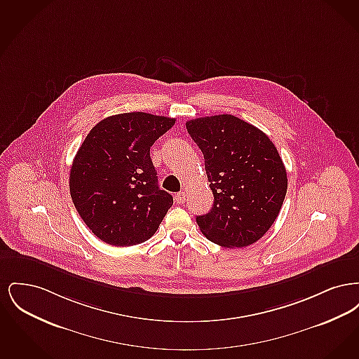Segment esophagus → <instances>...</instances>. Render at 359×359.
Here are the masks:
<instances>
[{"label": "esophagus", "mask_w": 359, "mask_h": 359, "mask_svg": "<svg viewBox=\"0 0 359 359\" xmlns=\"http://www.w3.org/2000/svg\"><path fill=\"white\" fill-rule=\"evenodd\" d=\"M175 201H176L177 203H180V205L186 203V192H179V194H176V195H175Z\"/></svg>", "instance_id": "1"}]
</instances>
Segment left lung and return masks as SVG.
Instances as JSON below:
<instances>
[{"mask_svg":"<svg viewBox=\"0 0 359 359\" xmlns=\"http://www.w3.org/2000/svg\"><path fill=\"white\" fill-rule=\"evenodd\" d=\"M205 156L214 205L196 217L202 233L223 248H243L273 224L288 179L273 142L258 128L231 114L186 122Z\"/></svg>","mask_w":359,"mask_h":359,"instance_id":"obj_1","label":"left lung"}]
</instances>
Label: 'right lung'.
<instances>
[{
    "label": "right lung",
    "mask_w": 359,
    "mask_h": 359,
    "mask_svg": "<svg viewBox=\"0 0 359 359\" xmlns=\"http://www.w3.org/2000/svg\"><path fill=\"white\" fill-rule=\"evenodd\" d=\"M175 118L123 113L98 122L74 157L69 194L87 227L113 246L151 238L171 208V194L157 184L154 141Z\"/></svg>",
    "instance_id": "right-lung-1"
}]
</instances>
